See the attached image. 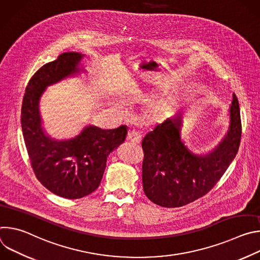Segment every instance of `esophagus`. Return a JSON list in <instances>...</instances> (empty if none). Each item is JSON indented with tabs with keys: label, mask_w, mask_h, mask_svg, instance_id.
I'll use <instances>...</instances> for the list:
<instances>
[{
	"label": "esophagus",
	"mask_w": 260,
	"mask_h": 260,
	"mask_svg": "<svg viewBox=\"0 0 260 260\" xmlns=\"http://www.w3.org/2000/svg\"><path fill=\"white\" fill-rule=\"evenodd\" d=\"M127 140L134 144H140L142 141V136L137 131H131L127 134Z\"/></svg>",
	"instance_id": "obj_1"
}]
</instances>
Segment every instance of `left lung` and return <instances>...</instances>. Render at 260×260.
<instances>
[{
    "mask_svg": "<svg viewBox=\"0 0 260 260\" xmlns=\"http://www.w3.org/2000/svg\"><path fill=\"white\" fill-rule=\"evenodd\" d=\"M230 131L216 149L198 156L180 139L176 117L157 124L142 141L143 188L146 197L164 208H179L207 194L236 157L242 136L240 106L233 94Z\"/></svg>",
    "mask_w": 260,
    "mask_h": 260,
    "instance_id": "left-lung-1",
    "label": "left lung"
}]
</instances>
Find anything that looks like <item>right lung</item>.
<instances>
[{
	"instance_id": "obj_1",
	"label": "right lung",
	"mask_w": 260,
	"mask_h": 260,
	"mask_svg": "<svg viewBox=\"0 0 260 260\" xmlns=\"http://www.w3.org/2000/svg\"><path fill=\"white\" fill-rule=\"evenodd\" d=\"M82 55L60 54L37 71L29 79L21 106V128L30 167L40 183L52 193L70 200L93 192L103 178L107 157L125 140L127 128L88 126L75 139L52 141L41 128L39 99L45 87L78 72Z\"/></svg>"
}]
</instances>
